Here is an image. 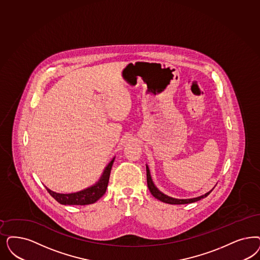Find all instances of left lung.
I'll list each match as a JSON object with an SVG mask.
<instances>
[{"label":"left lung","mask_w":260,"mask_h":260,"mask_svg":"<svg viewBox=\"0 0 260 260\" xmlns=\"http://www.w3.org/2000/svg\"><path fill=\"white\" fill-rule=\"evenodd\" d=\"M146 170H147V183H148V187L150 189L151 193H152V196L154 198H156L157 200L161 201L163 203H166V204H170V205H184V204H191V203H194V202H197L200 201L201 199L203 198H206L211 193V191L207 192L205 195L201 196V197L193 198V199H186V200H179V199H174V198L168 197L166 195H164L163 193H161L158 189L156 188L152 182V178H151V175H150V170L148 168V166L146 167Z\"/></svg>","instance_id":"8db88e82"}]
</instances>
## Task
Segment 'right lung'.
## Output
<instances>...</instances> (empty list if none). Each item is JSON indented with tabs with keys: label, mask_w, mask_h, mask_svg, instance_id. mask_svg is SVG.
Listing matches in <instances>:
<instances>
[{
	"label": "right lung",
	"mask_w": 260,
	"mask_h": 260,
	"mask_svg": "<svg viewBox=\"0 0 260 260\" xmlns=\"http://www.w3.org/2000/svg\"><path fill=\"white\" fill-rule=\"evenodd\" d=\"M114 162V158L108 163V166L104 171L101 179L98 182L88 188L81 190L77 193H71V194H59L55 193L54 191L47 188L49 194L54 198L56 202H58L61 205H71V206H85V205H91L97 202L99 199L104 196L108 188V180L110 176V171L112 168Z\"/></svg>",
	"instance_id": "obj_1"
}]
</instances>
